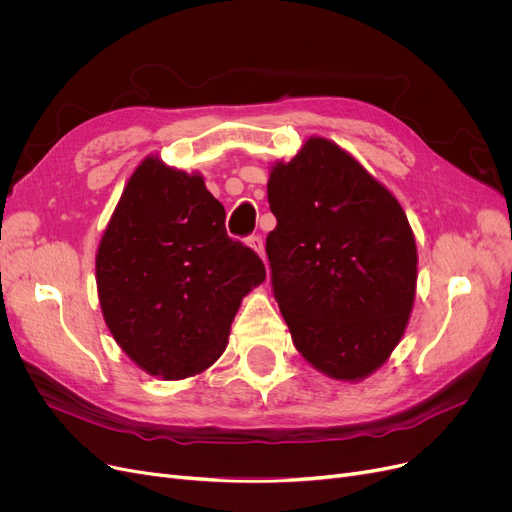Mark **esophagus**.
<instances>
[{"label":"esophagus","mask_w":512,"mask_h":512,"mask_svg":"<svg viewBox=\"0 0 512 512\" xmlns=\"http://www.w3.org/2000/svg\"><path fill=\"white\" fill-rule=\"evenodd\" d=\"M247 245L255 251V253H259V257H263L265 259V251H263V238L261 236H257V234H253V236H249L247 238Z\"/></svg>","instance_id":"esophagus-1"}]
</instances>
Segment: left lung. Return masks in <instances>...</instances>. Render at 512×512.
Segmentation results:
<instances>
[{
  "instance_id": "obj_1",
  "label": "left lung",
  "mask_w": 512,
  "mask_h": 512,
  "mask_svg": "<svg viewBox=\"0 0 512 512\" xmlns=\"http://www.w3.org/2000/svg\"><path fill=\"white\" fill-rule=\"evenodd\" d=\"M274 299L297 351L336 380L378 369L405 334L417 247L390 191L338 145L309 139L267 182Z\"/></svg>"
}]
</instances>
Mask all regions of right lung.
<instances>
[{
    "label": "right lung",
    "instance_id": "1",
    "mask_svg": "<svg viewBox=\"0 0 512 512\" xmlns=\"http://www.w3.org/2000/svg\"><path fill=\"white\" fill-rule=\"evenodd\" d=\"M224 205L201 176L147 157L124 188L97 251L105 324L151 375L201 373L228 344L245 294L265 280L259 255L228 236Z\"/></svg>",
    "mask_w": 512,
    "mask_h": 512
}]
</instances>
